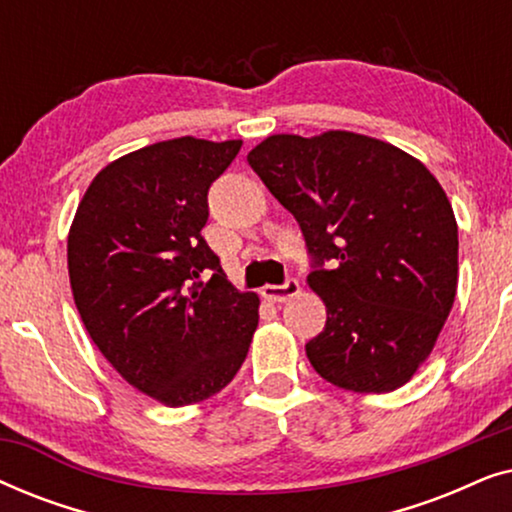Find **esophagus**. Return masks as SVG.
I'll return each mask as SVG.
<instances>
[{
    "label": "esophagus",
    "instance_id": "1",
    "mask_svg": "<svg viewBox=\"0 0 512 512\" xmlns=\"http://www.w3.org/2000/svg\"><path fill=\"white\" fill-rule=\"evenodd\" d=\"M298 293H300L298 279H286L284 284L263 286V298L272 300V303H286V300L298 296Z\"/></svg>",
    "mask_w": 512,
    "mask_h": 512
}]
</instances>
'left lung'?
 <instances>
[{
    "label": "left lung",
    "mask_w": 512,
    "mask_h": 512,
    "mask_svg": "<svg viewBox=\"0 0 512 512\" xmlns=\"http://www.w3.org/2000/svg\"><path fill=\"white\" fill-rule=\"evenodd\" d=\"M247 160L312 256L307 284L326 305L324 331L305 345L312 368L356 394L403 387L457 296V219L443 186L410 153L347 130L272 135Z\"/></svg>",
    "instance_id": "8db88e82"
}]
</instances>
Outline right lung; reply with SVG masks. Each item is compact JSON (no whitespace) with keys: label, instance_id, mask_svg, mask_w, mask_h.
I'll return each instance as SVG.
<instances>
[{"label":"right lung","instance_id":"1","mask_svg":"<svg viewBox=\"0 0 512 512\" xmlns=\"http://www.w3.org/2000/svg\"><path fill=\"white\" fill-rule=\"evenodd\" d=\"M240 146L177 137L132 151L97 172L69 228L88 335L125 382L170 408L219 394L258 326L261 300L228 282L200 235L209 186Z\"/></svg>","mask_w":512,"mask_h":512}]
</instances>
